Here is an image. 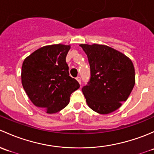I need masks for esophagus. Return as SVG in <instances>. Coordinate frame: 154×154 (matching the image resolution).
I'll use <instances>...</instances> for the list:
<instances>
[{
    "label": "esophagus",
    "mask_w": 154,
    "mask_h": 154,
    "mask_svg": "<svg viewBox=\"0 0 154 154\" xmlns=\"http://www.w3.org/2000/svg\"><path fill=\"white\" fill-rule=\"evenodd\" d=\"M76 80L78 81V82H79V83L80 84V85H81V77L78 76V77L76 78Z\"/></svg>",
    "instance_id": "34e87169"
}]
</instances>
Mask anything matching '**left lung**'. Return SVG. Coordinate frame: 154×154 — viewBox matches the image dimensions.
<instances>
[{"mask_svg":"<svg viewBox=\"0 0 154 154\" xmlns=\"http://www.w3.org/2000/svg\"><path fill=\"white\" fill-rule=\"evenodd\" d=\"M87 54L90 79L82 88L88 105L95 112L108 114L128 99L135 85L132 61L123 53L101 44H80Z\"/></svg>","mask_w":154,"mask_h":154,"instance_id":"1","label":"left lung"}]
</instances>
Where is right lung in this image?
<instances>
[{"instance_id":"add662e5","label":"right lung","mask_w":154,"mask_h":154,"mask_svg":"<svg viewBox=\"0 0 154 154\" xmlns=\"http://www.w3.org/2000/svg\"><path fill=\"white\" fill-rule=\"evenodd\" d=\"M69 45L43 47L26 57L21 82L32 102L47 113H55L69 104L70 95L80 87L69 76L66 57Z\"/></svg>"}]
</instances>
